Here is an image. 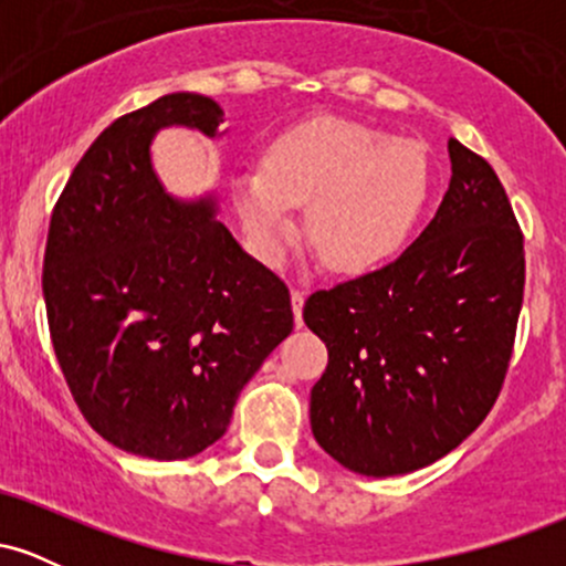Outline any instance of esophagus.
Returning <instances> with one entry per match:
<instances>
[{
	"mask_svg": "<svg viewBox=\"0 0 566 566\" xmlns=\"http://www.w3.org/2000/svg\"><path fill=\"white\" fill-rule=\"evenodd\" d=\"M303 303H305V290H292V314H295L297 327H303Z\"/></svg>",
	"mask_w": 566,
	"mask_h": 566,
	"instance_id": "1",
	"label": "esophagus"
}]
</instances>
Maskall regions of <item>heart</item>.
<instances>
[{"instance_id":"1","label":"heart","mask_w":566,"mask_h":566,"mask_svg":"<svg viewBox=\"0 0 566 566\" xmlns=\"http://www.w3.org/2000/svg\"><path fill=\"white\" fill-rule=\"evenodd\" d=\"M431 172L415 143L343 119L290 129L265 151L263 172L237 180L239 210L258 250L274 261L295 233L292 207L335 271H367L391 258L418 223Z\"/></svg>"}]
</instances>
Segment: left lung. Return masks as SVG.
<instances>
[{
    "instance_id": "1",
    "label": "left lung",
    "mask_w": 566,
    "mask_h": 566,
    "mask_svg": "<svg viewBox=\"0 0 566 566\" xmlns=\"http://www.w3.org/2000/svg\"><path fill=\"white\" fill-rule=\"evenodd\" d=\"M437 216L394 263L319 290L303 319L329 361L311 431L365 476L437 463L490 415L524 297V237L490 161L447 143Z\"/></svg>"
}]
</instances>
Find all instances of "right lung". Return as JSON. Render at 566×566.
<instances>
[{
    "label": "right lung",
    "mask_w": 566,
    "mask_h": 566,
    "mask_svg": "<svg viewBox=\"0 0 566 566\" xmlns=\"http://www.w3.org/2000/svg\"><path fill=\"white\" fill-rule=\"evenodd\" d=\"M172 125L218 138L223 108L172 93L103 129L57 199L42 269L50 337L84 420L154 460L216 444L292 333L287 284L237 244L216 201H178L159 184L151 140Z\"/></svg>",
    "instance_id": "1"
}]
</instances>
